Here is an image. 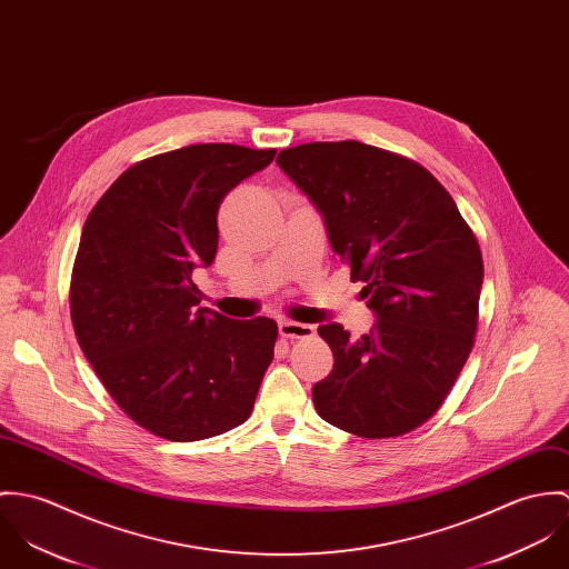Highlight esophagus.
<instances>
[{
	"instance_id": "esophagus-1",
	"label": "esophagus",
	"mask_w": 569,
	"mask_h": 569,
	"mask_svg": "<svg viewBox=\"0 0 569 569\" xmlns=\"http://www.w3.org/2000/svg\"><path fill=\"white\" fill-rule=\"evenodd\" d=\"M279 333L283 338H310L315 336V327L306 325V322H297V320H288V318H279Z\"/></svg>"
}]
</instances>
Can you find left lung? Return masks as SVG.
Returning <instances> with one entry per match:
<instances>
[{
    "label": "left lung",
    "instance_id": "1",
    "mask_svg": "<svg viewBox=\"0 0 569 569\" xmlns=\"http://www.w3.org/2000/svg\"><path fill=\"white\" fill-rule=\"evenodd\" d=\"M277 163L312 200L378 318L358 340L340 322L318 327L333 369L312 388L316 412L365 439L419 428L473 347L485 277L473 231L423 166L376 146L315 141Z\"/></svg>",
    "mask_w": 569,
    "mask_h": 569
}]
</instances>
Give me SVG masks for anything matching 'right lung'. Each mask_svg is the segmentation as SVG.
I'll return each instance as SVG.
<instances>
[{
	"instance_id": "add662e5",
	"label": "right lung",
	"mask_w": 569,
	"mask_h": 569,
	"mask_svg": "<svg viewBox=\"0 0 569 569\" xmlns=\"http://www.w3.org/2000/svg\"><path fill=\"white\" fill-rule=\"evenodd\" d=\"M277 150L196 143L134 163L91 209L71 272L84 358L128 417L168 441L244 423L277 322L200 306L191 272L218 251V209Z\"/></svg>"
}]
</instances>
